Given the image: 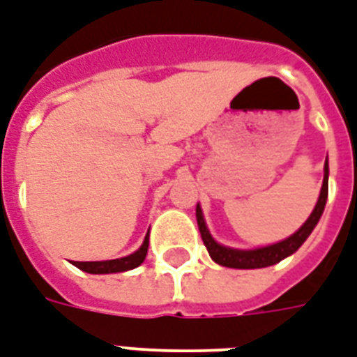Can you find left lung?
Masks as SVG:
<instances>
[{
    "label": "left lung",
    "mask_w": 357,
    "mask_h": 357,
    "mask_svg": "<svg viewBox=\"0 0 357 357\" xmlns=\"http://www.w3.org/2000/svg\"><path fill=\"white\" fill-rule=\"evenodd\" d=\"M328 174H330V168H328V160L324 165V181H322V190H320V197H318V202L312 209V213L309 215V219L303 222V227L299 228L298 232L292 234L290 238L282 239L279 243L268 245V247H258V249H251V251H241V249H230V247H225V245L217 243L211 234H209L208 227H206V221H204V215L200 206H197V222L198 228H200V236H202V241L208 249L209 257L213 258V262L221 264L225 268H234V269H258V268H268V266H273V264L281 262L287 257L294 255L298 251L299 247L303 245L311 232L317 227V222L320 221V217L324 213V208H326V200H328Z\"/></svg>",
    "instance_id": "1"
}]
</instances>
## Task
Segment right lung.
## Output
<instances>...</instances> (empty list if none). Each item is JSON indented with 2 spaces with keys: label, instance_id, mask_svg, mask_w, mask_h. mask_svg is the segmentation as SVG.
<instances>
[{
  "label": "right lung",
  "instance_id": "1",
  "mask_svg": "<svg viewBox=\"0 0 357 357\" xmlns=\"http://www.w3.org/2000/svg\"><path fill=\"white\" fill-rule=\"evenodd\" d=\"M148 236L144 239L142 247L136 252H132V255H129V257L116 258V260H105V262H75V266L82 269V271H86V273H95V275H100V273H119V271H129V269L138 268L146 260V255H148Z\"/></svg>",
  "mask_w": 357,
  "mask_h": 357
}]
</instances>
